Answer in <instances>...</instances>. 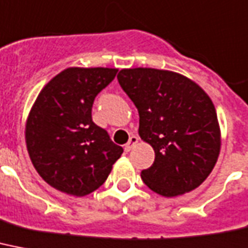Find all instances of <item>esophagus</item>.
Instances as JSON below:
<instances>
[{
  "mask_svg": "<svg viewBox=\"0 0 248 248\" xmlns=\"http://www.w3.org/2000/svg\"><path fill=\"white\" fill-rule=\"evenodd\" d=\"M138 141H139L138 136H131L127 144L124 145V150H126V152H130L131 149L134 148L135 145L138 144Z\"/></svg>",
  "mask_w": 248,
  "mask_h": 248,
  "instance_id": "obj_1",
  "label": "esophagus"
}]
</instances>
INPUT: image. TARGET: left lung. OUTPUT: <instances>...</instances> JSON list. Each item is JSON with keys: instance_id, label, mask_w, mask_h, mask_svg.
<instances>
[{"instance_id": "obj_1", "label": "left lung", "mask_w": 248, "mask_h": 248, "mask_svg": "<svg viewBox=\"0 0 248 248\" xmlns=\"http://www.w3.org/2000/svg\"><path fill=\"white\" fill-rule=\"evenodd\" d=\"M118 82L139 110V135L155 153L141 170L144 183L164 197L200 186L214 168L222 145L210 96L178 72L150 67L122 68Z\"/></svg>"}]
</instances>
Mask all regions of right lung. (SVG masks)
<instances>
[{
  "mask_svg": "<svg viewBox=\"0 0 248 248\" xmlns=\"http://www.w3.org/2000/svg\"><path fill=\"white\" fill-rule=\"evenodd\" d=\"M117 68L68 67L40 90L26 118L25 141L39 176L56 190L86 196L99 188L124 149L92 120L95 96Z\"/></svg>",
  "mask_w": 248,
  "mask_h": 248,
  "instance_id": "1",
  "label": "right lung"
}]
</instances>
